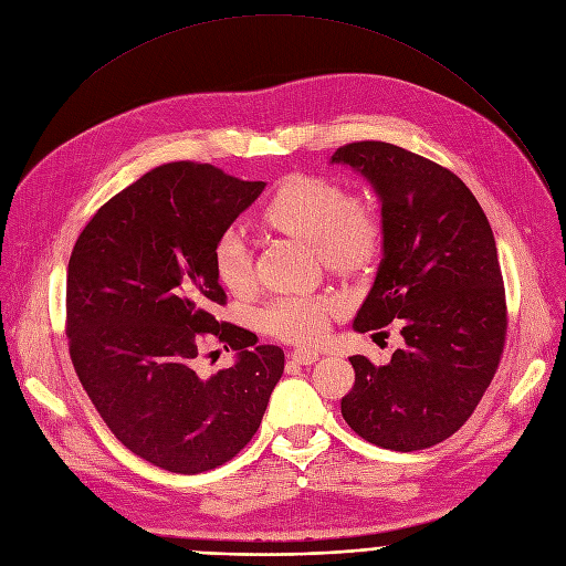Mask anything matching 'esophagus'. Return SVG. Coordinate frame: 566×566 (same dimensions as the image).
I'll use <instances>...</instances> for the list:
<instances>
[{
	"mask_svg": "<svg viewBox=\"0 0 566 566\" xmlns=\"http://www.w3.org/2000/svg\"><path fill=\"white\" fill-rule=\"evenodd\" d=\"M294 361H300V364H304V366H308V364H315L317 361V353L315 349H294V353L290 355Z\"/></svg>",
	"mask_w": 566,
	"mask_h": 566,
	"instance_id": "34e87169",
	"label": "esophagus"
}]
</instances>
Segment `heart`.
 <instances>
[{
    "instance_id": "obj_1",
    "label": "heart",
    "mask_w": 566,
    "mask_h": 566,
    "mask_svg": "<svg viewBox=\"0 0 566 566\" xmlns=\"http://www.w3.org/2000/svg\"><path fill=\"white\" fill-rule=\"evenodd\" d=\"M260 219L290 237L311 241L317 258L338 274H357L380 255L385 223L378 209L327 177L294 175L276 186L260 207ZM217 279L230 292L253 285V258L244 230L228 226L211 247ZM340 308L334 292L279 294L260 311L262 327L281 340L308 345L327 334L332 315Z\"/></svg>"
}]
</instances>
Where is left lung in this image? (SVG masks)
Masks as SVG:
<instances>
[{"instance_id": "left-lung-1", "label": "left lung", "mask_w": 566, "mask_h": 566, "mask_svg": "<svg viewBox=\"0 0 566 566\" xmlns=\"http://www.w3.org/2000/svg\"><path fill=\"white\" fill-rule=\"evenodd\" d=\"M332 164L359 170L382 202L385 258L355 329L396 322L406 338L385 366L349 357L340 415L370 444L428 449L472 417L500 366L506 297L491 223L451 170L391 143L343 145Z\"/></svg>"}]
</instances>
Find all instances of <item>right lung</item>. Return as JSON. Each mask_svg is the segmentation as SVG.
<instances>
[{"label": "right lung", "instance_id": "add662e5", "mask_svg": "<svg viewBox=\"0 0 566 566\" xmlns=\"http://www.w3.org/2000/svg\"><path fill=\"white\" fill-rule=\"evenodd\" d=\"M264 188L193 160L143 175L80 232L66 272V336L77 380L113 436L177 474L219 468L258 433L285 355L219 322L228 297L211 247ZM207 337L240 353L211 379Z\"/></svg>", "mask_w": 566, "mask_h": 566}]
</instances>
